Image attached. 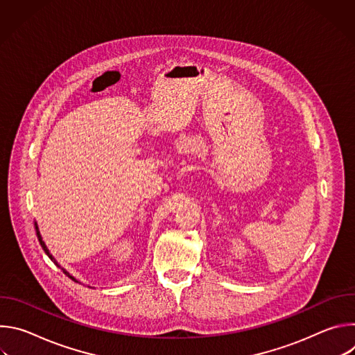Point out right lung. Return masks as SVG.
<instances>
[{"mask_svg":"<svg viewBox=\"0 0 355 355\" xmlns=\"http://www.w3.org/2000/svg\"><path fill=\"white\" fill-rule=\"evenodd\" d=\"M35 230H36V236H37V240H39V243H40V245H42L43 251H44L46 254H47V257H49L50 260H52V261H53V263H55V264H56L59 268H62V271H63V272H64V274H66V275H67L70 279H73L74 282H78V279H76V278H74V277H73V275H71L69 271H66V270H64V268H63V267H62V266H60V264L56 261V259H55L52 254H50V251H49L47 245L44 244V241H43V239H42V236H40V232H39V226H37V223H36V222H35Z\"/></svg>","mask_w":355,"mask_h":355,"instance_id":"obj_1","label":"right lung"}]
</instances>
